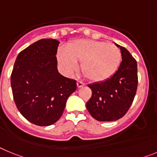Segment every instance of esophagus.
<instances>
[{
  "label": "esophagus",
  "mask_w": 157,
  "mask_h": 157,
  "mask_svg": "<svg viewBox=\"0 0 157 157\" xmlns=\"http://www.w3.org/2000/svg\"><path fill=\"white\" fill-rule=\"evenodd\" d=\"M85 86V84H84V83L83 82H77V87L78 88H81V87H82V86Z\"/></svg>",
  "instance_id": "esophagus-1"
}]
</instances>
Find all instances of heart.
Here are the masks:
<instances>
[{
    "mask_svg": "<svg viewBox=\"0 0 157 157\" xmlns=\"http://www.w3.org/2000/svg\"><path fill=\"white\" fill-rule=\"evenodd\" d=\"M59 64L67 75L77 71L78 62L89 80L95 82L109 79L118 70L122 60L121 51L116 45L90 39H78L67 48L57 51Z\"/></svg>",
    "mask_w": 157,
    "mask_h": 157,
    "instance_id": "obj_1",
    "label": "heart"
}]
</instances>
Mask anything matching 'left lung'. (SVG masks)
<instances>
[{
  "instance_id": "left-lung-1",
  "label": "left lung",
  "mask_w": 157,
  "mask_h": 157,
  "mask_svg": "<svg viewBox=\"0 0 157 157\" xmlns=\"http://www.w3.org/2000/svg\"><path fill=\"white\" fill-rule=\"evenodd\" d=\"M120 48L122 62L109 79L88 85L92 97L86 109L92 117L100 122L116 121L123 117L132 105L138 87L137 61L127 48Z\"/></svg>"
}]
</instances>
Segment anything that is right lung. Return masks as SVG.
<instances>
[{
  "label": "right lung",
  "instance_id": "add662e5",
  "mask_svg": "<svg viewBox=\"0 0 157 157\" xmlns=\"http://www.w3.org/2000/svg\"><path fill=\"white\" fill-rule=\"evenodd\" d=\"M59 41L39 40L19 52L11 75V86L18 110L29 122L50 126L61 117L76 81L58 72Z\"/></svg>",
  "mask_w": 157,
  "mask_h": 157
}]
</instances>
